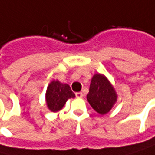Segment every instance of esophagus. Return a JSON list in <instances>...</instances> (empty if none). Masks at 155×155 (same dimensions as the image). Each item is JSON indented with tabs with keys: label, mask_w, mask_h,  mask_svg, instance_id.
<instances>
[{
	"label": "esophagus",
	"mask_w": 155,
	"mask_h": 155,
	"mask_svg": "<svg viewBox=\"0 0 155 155\" xmlns=\"http://www.w3.org/2000/svg\"><path fill=\"white\" fill-rule=\"evenodd\" d=\"M75 96H76V97H78V98L82 97H83V93L82 92H76L75 93Z\"/></svg>",
	"instance_id": "1"
}]
</instances>
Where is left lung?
Masks as SVG:
<instances>
[{
	"label": "left lung",
	"instance_id": "left-lung-1",
	"mask_svg": "<svg viewBox=\"0 0 155 155\" xmlns=\"http://www.w3.org/2000/svg\"><path fill=\"white\" fill-rule=\"evenodd\" d=\"M87 99L92 108L103 115L114 106L117 101V94L105 75L96 74L91 79Z\"/></svg>",
	"mask_w": 155,
	"mask_h": 155
}]
</instances>
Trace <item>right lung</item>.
<instances>
[{
    "label": "right lung",
    "instance_id": "right-lung-1",
    "mask_svg": "<svg viewBox=\"0 0 155 155\" xmlns=\"http://www.w3.org/2000/svg\"><path fill=\"white\" fill-rule=\"evenodd\" d=\"M74 93L71 91L68 84L61 83L58 80H53L46 91V103L51 112H58L64 106L69 98L74 97Z\"/></svg>",
    "mask_w": 155,
    "mask_h": 155
}]
</instances>
